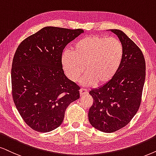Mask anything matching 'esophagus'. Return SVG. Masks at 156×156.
Masks as SVG:
<instances>
[{"instance_id": "1", "label": "esophagus", "mask_w": 156, "mask_h": 156, "mask_svg": "<svg viewBox=\"0 0 156 156\" xmlns=\"http://www.w3.org/2000/svg\"><path fill=\"white\" fill-rule=\"evenodd\" d=\"M88 94V90L87 89H85V88H81L80 89V96H83L85 94Z\"/></svg>"}]
</instances>
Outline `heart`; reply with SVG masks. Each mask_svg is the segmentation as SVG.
Listing matches in <instances>:
<instances>
[{"label": "heart", "mask_w": 156, "mask_h": 156, "mask_svg": "<svg viewBox=\"0 0 156 156\" xmlns=\"http://www.w3.org/2000/svg\"><path fill=\"white\" fill-rule=\"evenodd\" d=\"M124 49L115 37L90 35L79 39L61 55V62L66 73L73 82L82 80L85 86L103 85L111 80L122 64Z\"/></svg>", "instance_id": "obj_1"}]
</instances>
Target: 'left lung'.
<instances>
[{
    "mask_svg": "<svg viewBox=\"0 0 156 156\" xmlns=\"http://www.w3.org/2000/svg\"><path fill=\"white\" fill-rule=\"evenodd\" d=\"M111 31L123 46L122 64L111 80L89 92L94 103L88 112L90 125L107 133L125 127L137 113L145 79V61L140 49L123 31Z\"/></svg>",
    "mask_w": 156,
    "mask_h": 156,
    "instance_id": "8db88e82",
    "label": "left lung"
}]
</instances>
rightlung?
Instances as JSON below:
<instances>
[{
    "instance_id": "add662e5",
    "label": "right lung",
    "mask_w": 156,
    "mask_h": 156,
    "mask_svg": "<svg viewBox=\"0 0 156 156\" xmlns=\"http://www.w3.org/2000/svg\"><path fill=\"white\" fill-rule=\"evenodd\" d=\"M83 33L80 29L47 27L26 38L13 59V101L31 129L47 133L63 122L69 104L80 98V87L64 74L62 51Z\"/></svg>"
}]
</instances>
